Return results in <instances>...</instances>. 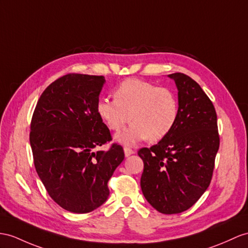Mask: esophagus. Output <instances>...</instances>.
I'll return each instance as SVG.
<instances>
[{
  "label": "esophagus",
  "instance_id": "34e87169",
  "mask_svg": "<svg viewBox=\"0 0 248 248\" xmlns=\"http://www.w3.org/2000/svg\"><path fill=\"white\" fill-rule=\"evenodd\" d=\"M124 154H125V156H129L130 155L135 154V152L134 149H131L129 147H124Z\"/></svg>",
  "mask_w": 248,
  "mask_h": 248
}]
</instances>
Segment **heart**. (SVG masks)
<instances>
[{
  "label": "heart",
  "mask_w": 248,
  "mask_h": 248,
  "mask_svg": "<svg viewBox=\"0 0 248 248\" xmlns=\"http://www.w3.org/2000/svg\"><path fill=\"white\" fill-rule=\"evenodd\" d=\"M96 113L112 131L122 129L129 120L130 125L116 135V141L130 146L147 138L160 141L170 135L179 118V101L170 88L128 78L114 90L113 100L98 101Z\"/></svg>",
  "instance_id": "b5f03b06"
}]
</instances>
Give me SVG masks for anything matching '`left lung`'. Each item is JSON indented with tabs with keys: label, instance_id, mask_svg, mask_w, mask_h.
I'll return each mask as SVG.
<instances>
[{
	"label": "left lung",
	"instance_id": "1",
	"mask_svg": "<svg viewBox=\"0 0 248 248\" xmlns=\"http://www.w3.org/2000/svg\"><path fill=\"white\" fill-rule=\"evenodd\" d=\"M168 77L178 88V121L170 135L138 155L145 199L159 213L172 215L190 208L207 189L220 138L214 104L200 85L181 72Z\"/></svg>",
	"mask_w": 248,
	"mask_h": 248
}]
</instances>
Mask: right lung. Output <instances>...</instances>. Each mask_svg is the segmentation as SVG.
Listing matches in <instances>:
<instances>
[{
  "instance_id": "1",
  "label": "right lung",
  "mask_w": 248,
  "mask_h": 248,
  "mask_svg": "<svg viewBox=\"0 0 248 248\" xmlns=\"http://www.w3.org/2000/svg\"><path fill=\"white\" fill-rule=\"evenodd\" d=\"M103 76L68 74L52 82L35 106L29 141L35 170L62 208L86 214L109 196L107 183L124 160L123 147L96 113Z\"/></svg>"
}]
</instances>
